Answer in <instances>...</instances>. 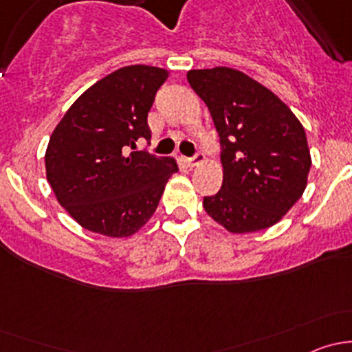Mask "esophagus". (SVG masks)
Returning a JSON list of instances; mask_svg holds the SVG:
<instances>
[{
  "label": "esophagus",
  "instance_id": "esophagus-1",
  "mask_svg": "<svg viewBox=\"0 0 352 352\" xmlns=\"http://www.w3.org/2000/svg\"><path fill=\"white\" fill-rule=\"evenodd\" d=\"M186 162H187V165H189V166H196L201 162H204V153H202L201 150H197L196 155L190 156V158H186Z\"/></svg>",
  "mask_w": 352,
  "mask_h": 352
}]
</instances>
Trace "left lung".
<instances>
[{"label":"left lung","mask_w":352,"mask_h":352,"mask_svg":"<svg viewBox=\"0 0 352 352\" xmlns=\"http://www.w3.org/2000/svg\"><path fill=\"white\" fill-rule=\"evenodd\" d=\"M187 81L219 134L223 186L202 201L232 233L276 225L301 197L311 166L303 126L285 102L242 71L190 69Z\"/></svg>","instance_id":"obj_1"}]
</instances>
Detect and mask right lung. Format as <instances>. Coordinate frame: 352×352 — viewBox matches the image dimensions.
<instances>
[{"instance_id": "add662e5", "label": "right lung", "mask_w": 352, "mask_h": 352, "mask_svg": "<svg viewBox=\"0 0 352 352\" xmlns=\"http://www.w3.org/2000/svg\"><path fill=\"white\" fill-rule=\"evenodd\" d=\"M166 78L163 67H120L91 85L56 126L45 151L47 180L83 228L122 239L158 208L177 162L129 150L151 140L148 112Z\"/></svg>"}]
</instances>
